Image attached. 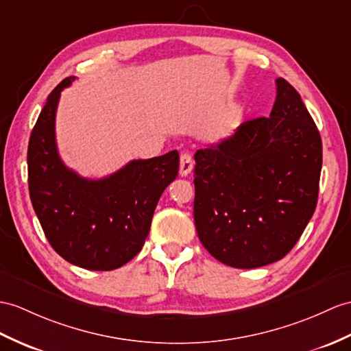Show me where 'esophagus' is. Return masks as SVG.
<instances>
[{
	"mask_svg": "<svg viewBox=\"0 0 351 351\" xmlns=\"http://www.w3.org/2000/svg\"><path fill=\"white\" fill-rule=\"evenodd\" d=\"M193 168V159L189 153H182L180 155V176L191 174Z\"/></svg>",
	"mask_w": 351,
	"mask_h": 351,
	"instance_id": "obj_1",
	"label": "esophagus"
}]
</instances>
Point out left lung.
<instances>
[{"label": "left lung", "mask_w": 351, "mask_h": 351, "mask_svg": "<svg viewBox=\"0 0 351 351\" xmlns=\"http://www.w3.org/2000/svg\"><path fill=\"white\" fill-rule=\"evenodd\" d=\"M269 117L195 153L193 217L205 249L250 269L293 249L317 205L322 138L301 95L277 79Z\"/></svg>", "instance_id": "obj_1"}]
</instances>
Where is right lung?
I'll list each match as a JSON object with an SVG mask.
<instances>
[{
    "label": "right lung",
    "instance_id": "right-lung-1",
    "mask_svg": "<svg viewBox=\"0 0 351 351\" xmlns=\"http://www.w3.org/2000/svg\"><path fill=\"white\" fill-rule=\"evenodd\" d=\"M75 77L50 92L28 146L34 211L55 252L90 271L121 268L140 253L162 192L178 174V152L131 160L99 180L83 178L59 158L55 117L59 97Z\"/></svg>",
    "mask_w": 351,
    "mask_h": 351
}]
</instances>
